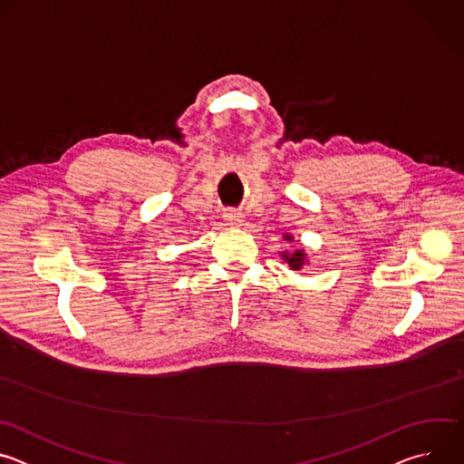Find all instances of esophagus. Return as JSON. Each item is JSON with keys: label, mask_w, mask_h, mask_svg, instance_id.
Masks as SVG:
<instances>
[{"label": "esophagus", "mask_w": 464, "mask_h": 464, "mask_svg": "<svg viewBox=\"0 0 464 464\" xmlns=\"http://www.w3.org/2000/svg\"><path fill=\"white\" fill-rule=\"evenodd\" d=\"M224 220L227 226L231 227H240L244 224V217L242 213H237V211H226L224 213Z\"/></svg>", "instance_id": "obj_1"}]
</instances>
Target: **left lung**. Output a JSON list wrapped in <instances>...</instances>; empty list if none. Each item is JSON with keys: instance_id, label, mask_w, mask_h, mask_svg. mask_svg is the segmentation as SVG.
Here are the masks:
<instances>
[{"instance_id": "8db88e82", "label": "left lung", "mask_w": 464, "mask_h": 464, "mask_svg": "<svg viewBox=\"0 0 464 464\" xmlns=\"http://www.w3.org/2000/svg\"><path fill=\"white\" fill-rule=\"evenodd\" d=\"M283 238L288 242V244H295V238H294V235H290V233H285L283 235ZM279 255H281V258L288 264V266L292 268V270H295V272H301L304 266H308V255L304 253V249L303 247H297V249H285V251H279Z\"/></svg>"}]
</instances>
